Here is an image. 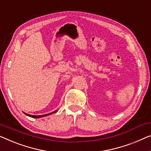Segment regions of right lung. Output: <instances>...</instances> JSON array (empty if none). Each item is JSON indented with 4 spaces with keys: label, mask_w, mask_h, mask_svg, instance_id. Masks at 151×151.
<instances>
[{
    "label": "right lung",
    "mask_w": 151,
    "mask_h": 151,
    "mask_svg": "<svg viewBox=\"0 0 151 151\" xmlns=\"http://www.w3.org/2000/svg\"><path fill=\"white\" fill-rule=\"evenodd\" d=\"M56 112H58V111H53V112H49L48 114H42V115H31V114H28L26 113V112H24V114H26V115L28 116H30V117H32V118H37V119H39V118H41V117H44V116H47L48 115H50V114H52L53 113H55Z\"/></svg>",
    "instance_id": "add662e5"
}]
</instances>
